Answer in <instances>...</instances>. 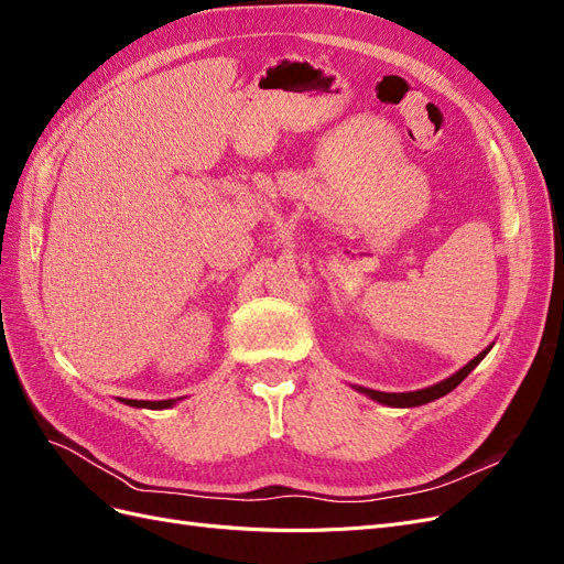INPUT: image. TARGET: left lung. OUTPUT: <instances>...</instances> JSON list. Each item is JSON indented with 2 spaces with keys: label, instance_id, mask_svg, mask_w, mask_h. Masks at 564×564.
<instances>
[{
  "label": "left lung",
  "instance_id": "obj_1",
  "mask_svg": "<svg viewBox=\"0 0 564 564\" xmlns=\"http://www.w3.org/2000/svg\"><path fill=\"white\" fill-rule=\"evenodd\" d=\"M491 350V346H487L480 355L473 357V360L460 367L456 373H452L449 379L440 381L435 386H429V388H421V390H409V392H383V390H371V388H362V386H352L357 392H362V395L371 398L373 402L379 404H386V406H400V409H409V406H421V404H429L437 398H445L447 392H452L460 381H464L468 373L480 365L485 360V355Z\"/></svg>",
  "mask_w": 564,
  "mask_h": 564
}]
</instances>
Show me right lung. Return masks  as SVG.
Listing matches in <instances>:
<instances>
[{
    "label": "right lung",
    "instance_id": "obj_1",
    "mask_svg": "<svg viewBox=\"0 0 564 564\" xmlns=\"http://www.w3.org/2000/svg\"><path fill=\"white\" fill-rule=\"evenodd\" d=\"M178 400H181V398H174V400H158V402H150V400H119V402H124V404H129V406H139V409H169V406H174Z\"/></svg>",
    "mask_w": 564,
    "mask_h": 564
}]
</instances>
